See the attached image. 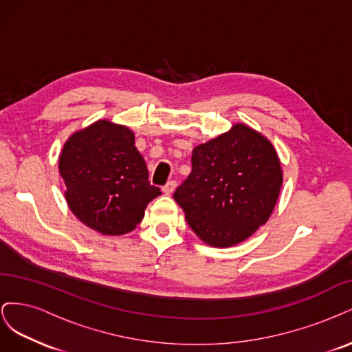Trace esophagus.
<instances>
[{
    "instance_id": "34e87169",
    "label": "esophagus",
    "mask_w": 352,
    "mask_h": 352,
    "mask_svg": "<svg viewBox=\"0 0 352 352\" xmlns=\"http://www.w3.org/2000/svg\"><path fill=\"white\" fill-rule=\"evenodd\" d=\"M176 182L175 180H168V182L162 188V190H163V194H166V195H170V194H173V190L176 189Z\"/></svg>"
}]
</instances>
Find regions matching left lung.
Segmentation results:
<instances>
[{"instance_id": "1", "label": "left lung", "mask_w": 352, "mask_h": 352, "mask_svg": "<svg viewBox=\"0 0 352 352\" xmlns=\"http://www.w3.org/2000/svg\"><path fill=\"white\" fill-rule=\"evenodd\" d=\"M192 172L173 198L188 225L210 247L228 248L248 239L272 216L283 184L273 144L245 123L199 144Z\"/></svg>"}]
</instances>
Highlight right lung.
<instances>
[{"mask_svg":"<svg viewBox=\"0 0 352 352\" xmlns=\"http://www.w3.org/2000/svg\"><path fill=\"white\" fill-rule=\"evenodd\" d=\"M58 172L73 214L107 236L132 232L148 202L162 194L150 185L135 133L107 119L70 135L58 157Z\"/></svg>","mask_w":352,"mask_h":352,"instance_id":"add662e5","label":"right lung"}]
</instances>
